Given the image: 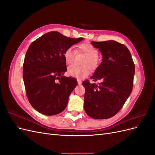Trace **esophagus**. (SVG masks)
<instances>
[{"instance_id": "1", "label": "esophagus", "mask_w": 155, "mask_h": 155, "mask_svg": "<svg viewBox=\"0 0 155 155\" xmlns=\"http://www.w3.org/2000/svg\"><path fill=\"white\" fill-rule=\"evenodd\" d=\"M78 85H81L82 84V81H81V79H78Z\"/></svg>"}]
</instances>
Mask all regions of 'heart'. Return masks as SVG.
Here are the masks:
<instances>
[{
    "mask_svg": "<svg viewBox=\"0 0 155 155\" xmlns=\"http://www.w3.org/2000/svg\"><path fill=\"white\" fill-rule=\"evenodd\" d=\"M78 48L79 52H83L87 55V58L84 62V64H85V66L79 67L72 64L68 67L67 74L70 76L74 78H83L90 74V67L92 70H96L99 67L100 61L97 56L98 50L92 44L89 43H83L79 45ZM76 53V50L74 48L73 46H70L65 50L64 52V58L67 64H70L73 63ZM89 66L90 67H89Z\"/></svg>",
    "mask_w": 155,
    "mask_h": 155,
    "instance_id": "obj_1",
    "label": "heart"
}]
</instances>
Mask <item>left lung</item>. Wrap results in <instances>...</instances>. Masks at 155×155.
I'll return each mask as SVG.
<instances>
[{"label":"left lung","mask_w":155,"mask_h":155,"mask_svg":"<svg viewBox=\"0 0 155 155\" xmlns=\"http://www.w3.org/2000/svg\"><path fill=\"white\" fill-rule=\"evenodd\" d=\"M103 60L91 79L99 84L83 82L84 109L94 119H107L120 110L133 90L135 67L127 46L115 41H92Z\"/></svg>","instance_id":"obj_1"}]
</instances>
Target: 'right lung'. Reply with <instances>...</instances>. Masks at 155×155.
<instances>
[{
    "mask_svg": "<svg viewBox=\"0 0 155 155\" xmlns=\"http://www.w3.org/2000/svg\"><path fill=\"white\" fill-rule=\"evenodd\" d=\"M81 40L50 31L30 45L23 64V80L28 100L40 113L55 115L66 108L77 80L63 76L67 70L64 52Z\"/></svg>",
    "mask_w": 155,
    "mask_h": 155,
    "instance_id": "obj_1",
    "label": "right lung"
}]
</instances>
